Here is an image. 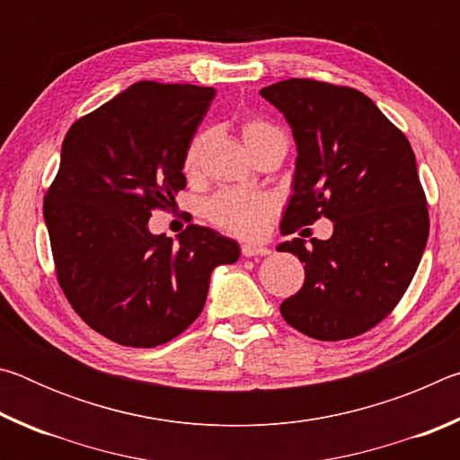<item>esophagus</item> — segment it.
Instances as JSON below:
<instances>
[{
    "label": "esophagus",
    "instance_id": "34e87169",
    "mask_svg": "<svg viewBox=\"0 0 460 460\" xmlns=\"http://www.w3.org/2000/svg\"><path fill=\"white\" fill-rule=\"evenodd\" d=\"M241 252H243L245 258H253V255H270L271 249L266 245H255V243H245L241 247Z\"/></svg>",
    "mask_w": 460,
    "mask_h": 460
}]
</instances>
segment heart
I'll return each instance as SVG.
<instances>
[{"instance_id": "b5f03b06", "label": "heart", "mask_w": 460, "mask_h": 460, "mask_svg": "<svg viewBox=\"0 0 460 460\" xmlns=\"http://www.w3.org/2000/svg\"><path fill=\"white\" fill-rule=\"evenodd\" d=\"M278 134L279 129L270 126V123L263 119H247L243 126H241V136H243V142L249 147V152H253L255 147L266 142L268 137ZM200 147L202 137H194L184 155L186 172H192V170L197 168ZM207 215L213 223L231 233H235V235L252 237L258 235L263 229V225L270 219L271 202L266 197H260V194L221 192L219 197H215L207 205Z\"/></svg>"}]
</instances>
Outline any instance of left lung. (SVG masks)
I'll return each instance as SVG.
<instances>
[{
    "label": "left lung",
    "instance_id": "left-lung-1",
    "mask_svg": "<svg viewBox=\"0 0 460 460\" xmlns=\"http://www.w3.org/2000/svg\"><path fill=\"white\" fill-rule=\"evenodd\" d=\"M260 95L286 118L298 154L282 233L332 221L331 239L313 247L278 245L305 263V286L279 313L318 341L357 337L392 313L422 260L430 223L416 155L361 91L290 79Z\"/></svg>",
    "mask_w": 460,
    "mask_h": 460
}]
</instances>
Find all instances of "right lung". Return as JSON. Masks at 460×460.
Here are the masks:
<instances>
[{"instance_id":"obj_1","label":"right lung","mask_w":460,"mask_h":460,"mask_svg":"<svg viewBox=\"0 0 460 460\" xmlns=\"http://www.w3.org/2000/svg\"><path fill=\"white\" fill-rule=\"evenodd\" d=\"M213 99V87L139 81L62 142L44 199L58 284L75 313L119 345L178 337L205 306L213 270L241 255L235 239L200 225L176 243L147 227L186 186L184 155Z\"/></svg>"}]
</instances>
